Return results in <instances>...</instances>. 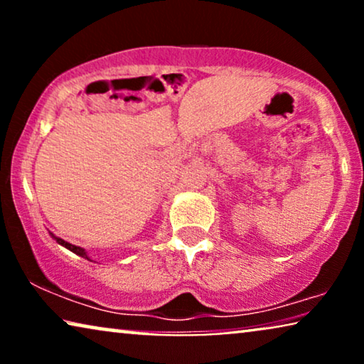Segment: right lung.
Returning <instances> with one entry per match:
<instances>
[{"label": "right lung", "mask_w": 364, "mask_h": 364, "mask_svg": "<svg viewBox=\"0 0 364 364\" xmlns=\"http://www.w3.org/2000/svg\"><path fill=\"white\" fill-rule=\"evenodd\" d=\"M49 235H51L54 240H56L59 245H63L64 248H68V250H71L73 253H76V255H79V257H82V258H86V260H91V257L87 255V252L84 250V248H81V247H77V245H73V243H69V242H66V240H63V238H59V237H56L54 235V233H51L49 232ZM92 262V260H91Z\"/></svg>", "instance_id": "obj_1"}]
</instances>
